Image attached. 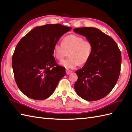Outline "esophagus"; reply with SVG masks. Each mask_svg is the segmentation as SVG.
<instances>
[{"mask_svg":"<svg viewBox=\"0 0 132 132\" xmlns=\"http://www.w3.org/2000/svg\"><path fill=\"white\" fill-rule=\"evenodd\" d=\"M72 73V71H69V70H66V74L67 75H70Z\"/></svg>","mask_w":132,"mask_h":132,"instance_id":"obj_1","label":"esophagus"}]
</instances>
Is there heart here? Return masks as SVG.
I'll list each match as a JSON object with an SVG mask.
<instances>
[{"instance_id":"obj_1","label":"heart","mask_w":132,"mask_h":132,"mask_svg":"<svg viewBox=\"0 0 132 132\" xmlns=\"http://www.w3.org/2000/svg\"><path fill=\"white\" fill-rule=\"evenodd\" d=\"M93 51V44L89 40L84 39L77 35L71 34L64 38L61 44L55 43L52 55L57 60H61L68 52L69 58L62 60L59 64L67 69L76 68L79 64L83 65L90 59Z\"/></svg>"}]
</instances>
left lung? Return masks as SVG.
<instances>
[{"mask_svg":"<svg viewBox=\"0 0 132 132\" xmlns=\"http://www.w3.org/2000/svg\"><path fill=\"white\" fill-rule=\"evenodd\" d=\"M73 31L93 44L90 59L82 69L76 71L78 80L75 90L87 101L99 100L111 92L118 80L121 52L115 40L97 28L83 27Z\"/></svg>","mask_w":132,"mask_h":132,"instance_id":"obj_1","label":"left lung"}]
</instances>
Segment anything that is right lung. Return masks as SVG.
Masks as SVG:
<instances>
[{
    "instance_id": "obj_1",
    "label": "right lung",
    "mask_w": 132,
    "mask_h": 132,
    "mask_svg": "<svg viewBox=\"0 0 132 132\" xmlns=\"http://www.w3.org/2000/svg\"><path fill=\"white\" fill-rule=\"evenodd\" d=\"M71 29L61 24L37 26L17 45L12 60L14 79L28 97L47 99L65 76V68L56 63L52 50L60 38Z\"/></svg>"
}]
</instances>
